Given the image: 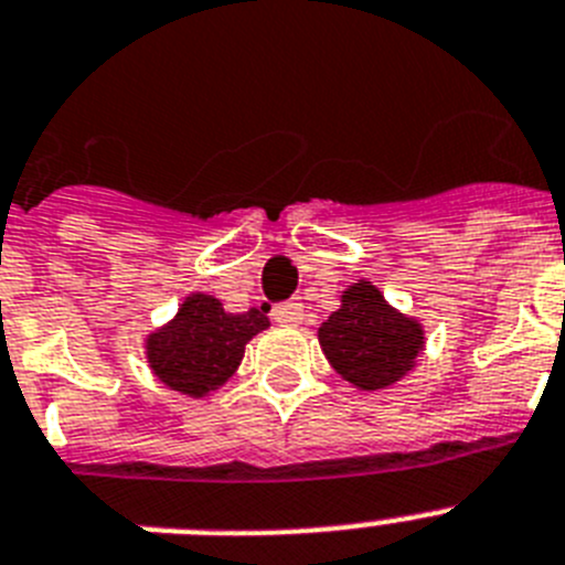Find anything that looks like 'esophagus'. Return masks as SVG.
I'll return each mask as SVG.
<instances>
[{
    "label": "esophagus",
    "instance_id": "34e87169",
    "mask_svg": "<svg viewBox=\"0 0 565 565\" xmlns=\"http://www.w3.org/2000/svg\"><path fill=\"white\" fill-rule=\"evenodd\" d=\"M271 320L279 326H300L302 322V302L300 300H286L277 302L271 308Z\"/></svg>",
    "mask_w": 565,
    "mask_h": 565
}]
</instances>
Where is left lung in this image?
<instances>
[{"label":"left lung","instance_id":"8db88e82","mask_svg":"<svg viewBox=\"0 0 565 565\" xmlns=\"http://www.w3.org/2000/svg\"><path fill=\"white\" fill-rule=\"evenodd\" d=\"M320 345L337 374L365 392L397 383L423 351V329L397 315L371 282H354L320 326Z\"/></svg>","mask_w":565,"mask_h":565}]
</instances>
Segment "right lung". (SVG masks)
Here are the masks:
<instances>
[{"label": "right lung", "mask_w": 565, "mask_h": 565, "mask_svg": "<svg viewBox=\"0 0 565 565\" xmlns=\"http://www.w3.org/2000/svg\"><path fill=\"white\" fill-rule=\"evenodd\" d=\"M263 329H268V317L259 308L228 315L220 300L194 294L182 302L177 320L151 334L148 363L173 392L202 397L234 374L245 342Z\"/></svg>", "instance_id": "right-lung-1"}]
</instances>
